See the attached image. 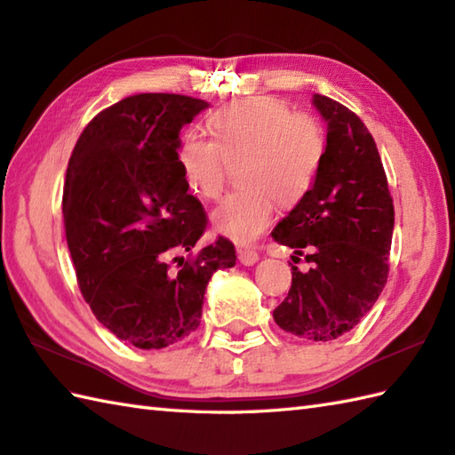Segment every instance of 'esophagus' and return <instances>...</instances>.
<instances>
[{
	"mask_svg": "<svg viewBox=\"0 0 455 455\" xmlns=\"http://www.w3.org/2000/svg\"><path fill=\"white\" fill-rule=\"evenodd\" d=\"M238 260L243 262L244 266H252V264H256L258 260H260V254H258L256 251H252V248H240V251H238Z\"/></svg>",
	"mask_w": 455,
	"mask_h": 455,
	"instance_id": "esophagus-1",
	"label": "esophagus"
}]
</instances>
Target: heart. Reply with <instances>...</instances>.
<instances>
[{
	"mask_svg": "<svg viewBox=\"0 0 455 455\" xmlns=\"http://www.w3.org/2000/svg\"><path fill=\"white\" fill-rule=\"evenodd\" d=\"M212 140L187 132L177 148V162L195 191L217 199L230 167L243 164L244 187L212 212L217 233L238 244L252 243L274 220L275 201L293 207L314 185L325 156V130L315 116L291 112L270 96L230 102L209 118Z\"/></svg>",
	"mask_w": 455,
	"mask_h": 455,
	"instance_id": "b5f03b06",
	"label": "heart"
}]
</instances>
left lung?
I'll use <instances>...</instances> for the list:
<instances>
[{
	"instance_id": "8db88e82",
	"label": "left lung",
	"mask_w": 455,
	"mask_h": 455,
	"mask_svg": "<svg viewBox=\"0 0 455 455\" xmlns=\"http://www.w3.org/2000/svg\"><path fill=\"white\" fill-rule=\"evenodd\" d=\"M314 104L327 122L323 162L306 197L272 233L296 254L307 252L314 266H291V288L274 322L301 339L331 341L349 333L385 288L395 204L359 116L322 94Z\"/></svg>"
}]
</instances>
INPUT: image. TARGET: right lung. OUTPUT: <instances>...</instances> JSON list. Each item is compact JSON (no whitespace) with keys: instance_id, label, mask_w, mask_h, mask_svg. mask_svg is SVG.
I'll return each mask as SVG.
<instances>
[{"instance_id":"add662e5","label":"right lung","mask_w":455,"mask_h":455,"mask_svg":"<svg viewBox=\"0 0 455 455\" xmlns=\"http://www.w3.org/2000/svg\"><path fill=\"white\" fill-rule=\"evenodd\" d=\"M207 106L183 94L128 96L88 122L68 159L62 219L78 288L98 322L138 349L195 331L211 275L236 262L225 236L193 251L209 220L187 191L177 148ZM175 251L190 258L172 271Z\"/></svg>"}]
</instances>
